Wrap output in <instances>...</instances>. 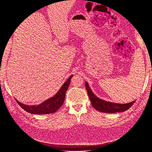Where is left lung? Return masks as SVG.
<instances>
[{
  "instance_id": "1",
  "label": "left lung",
  "mask_w": 152,
  "mask_h": 152,
  "mask_svg": "<svg viewBox=\"0 0 152 152\" xmlns=\"http://www.w3.org/2000/svg\"><path fill=\"white\" fill-rule=\"evenodd\" d=\"M86 88L87 91V93H88L89 97L93 107L96 110L102 112L113 113L116 112H124L131 108L135 102V101H133V102L129 103L119 104L107 102V101L101 99L100 98H98L93 93V91H91L89 86V84L87 82H86Z\"/></svg>"
}]
</instances>
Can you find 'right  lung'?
I'll return each instance as SVG.
<instances>
[{"label":"right lung","instance_id":"right-lung-1","mask_svg":"<svg viewBox=\"0 0 152 152\" xmlns=\"http://www.w3.org/2000/svg\"><path fill=\"white\" fill-rule=\"evenodd\" d=\"M73 75L70 76L68 80L63 84L62 87L58 93L53 97L49 98L44 102L37 105H26L23 104L16 100L17 103L20 107L27 112L36 115L50 114L56 112L57 110L63 105L65 101L66 92L70 85V81Z\"/></svg>","mask_w":152,"mask_h":152}]
</instances>
